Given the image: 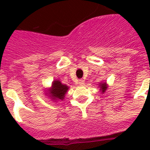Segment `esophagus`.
Instances as JSON below:
<instances>
[{
	"label": "esophagus",
	"mask_w": 150,
	"mask_h": 150,
	"mask_svg": "<svg viewBox=\"0 0 150 150\" xmlns=\"http://www.w3.org/2000/svg\"><path fill=\"white\" fill-rule=\"evenodd\" d=\"M85 83V81L83 79H79V84L80 85V86H83Z\"/></svg>",
	"instance_id": "obj_1"
}]
</instances>
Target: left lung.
<instances>
[{"mask_svg":"<svg viewBox=\"0 0 150 150\" xmlns=\"http://www.w3.org/2000/svg\"><path fill=\"white\" fill-rule=\"evenodd\" d=\"M100 86L101 88V91L103 93L106 91V89H107V85H106V83H102V84L100 85Z\"/></svg>","mask_w":150,"mask_h":150,"instance_id":"left-lung-1","label":"left lung"}]
</instances>
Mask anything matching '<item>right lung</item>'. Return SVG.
Here are the masks:
<instances>
[{"mask_svg": "<svg viewBox=\"0 0 150 150\" xmlns=\"http://www.w3.org/2000/svg\"><path fill=\"white\" fill-rule=\"evenodd\" d=\"M68 87L65 85L61 84L58 80H55L52 85V89H50V97L53 100H63L64 95L68 91Z\"/></svg>", "mask_w": 150, "mask_h": 150, "instance_id": "1", "label": "right lung"}]
</instances>
